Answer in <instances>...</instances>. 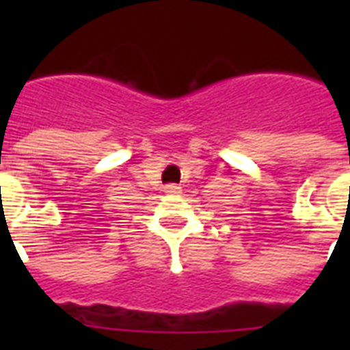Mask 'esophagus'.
<instances>
[{
	"instance_id": "34e87169",
	"label": "esophagus",
	"mask_w": 350,
	"mask_h": 350,
	"mask_svg": "<svg viewBox=\"0 0 350 350\" xmlns=\"http://www.w3.org/2000/svg\"><path fill=\"white\" fill-rule=\"evenodd\" d=\"M165 192L169 196H178V194H181V187H178L176 183H169V185H165Z\"/></svg>"
}]
</instances>
